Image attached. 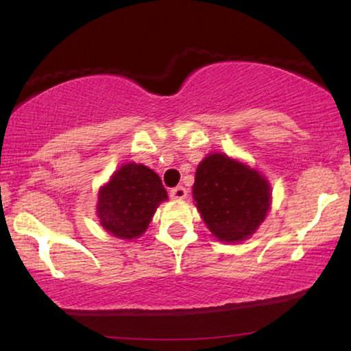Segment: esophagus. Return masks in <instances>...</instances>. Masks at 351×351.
<instances>
[{
  "label": "esophagus",
  "mask_w": 351,
  "mask_h": 351,
  "mask_svg": "<svg viewBox=\"0 0 351 351\" xmlns=\"http://www.w3.org/2000/svg\"><path fill=\"white\" fill-rule=\"evenodd\" d=\"M186 193H189V191H186L185 186H182V185L174 186V189L169 191L172 199H184V198H186Z\"/></svg>",
  "instance_id": "obj_1"
}]
</instances>
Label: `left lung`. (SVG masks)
I'll list each match as a JSON object with an SVG mask.
<instances>
[{"instance_id": "obj_1", "label": "left lung", "mask_w": 351, "mask_h": 351, "mask_svg": "<svg viewBox=\"0 0 351 351\" xmlns=\"http://www.w3.org/2000/svg\"><path fill=\"white\" fill-rule=\"evenodd\" d=\"M193 198L220 241L237 243L256 232L270 209V185L256 169L214 153L196 169Z\"/></svg>"}]
</instances>
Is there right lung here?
Here are the masks:
<instances>
[{
    "instance_id": "1",
    "label": "right lung",
    "mask_w": 351,
    "mask_h": 351,
    "mask_svg": "<svg viewBox=\"0 0 351 351\" xmlns=\"http://www.w3.org/2000/svg\"><path fill=\"white\" fill-rule=\"evenodd\" d=\"M167 193L161 179L143 165L119 167L99 191L97 217L108 233L123 239L141 237Z\"/></svg>"
}]
</instances>
